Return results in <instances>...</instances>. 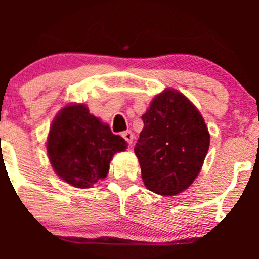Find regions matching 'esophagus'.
Instances as JSON below:
<instances>
[{
  "label": "esophagus",
  "mask_w": 259,
  "mask_h": 259,
  "mask_svg": "<svg viewBox=\"0 0 259 259\" xmlns=\"http://www.w3.org/2000/svg\"><path fill=\"white\" fill-rule=\"evenodd\" d=\"M121 136H123L124 140L127 142L129 145L133 144V140H134V134L130 132V130H126V132L121 133Z\"/></svg>",
  "instance_id": "34e87169"
}]
</instances>
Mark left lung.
<instances>
[{
  "mask_svg": "<svg viewBox=\"0 0 259 259\" xmlns=\"http://www.w3.org/2000/svg\"><path fill=\"white\" fill-rule=\"evenodd\" d=\"M134 148L145 186L175 196L194 183L209 148V133L198 109L177 90L157 95L142 115Z\"/></svg>",
  "mask_w": 259,
  "mask_h": 259,
  "instance_id": "obj_1",
  "label": "left lung"
}]
</instances>
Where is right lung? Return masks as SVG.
Masks as SVG:
<instances>
[{"mask_svg": "<svg viewBox=\"0 0 259 259\" xmlns=\"http://www.w3.org/2000/svg\"><path fill=\"white\" fill-rule=\"evenodd\" d=\"M126 147L125 140L90 114L85 105L61 109L47 138V154L55 171L79 189H88L106 178L112 157Z\"/></svg>", "mask_w": 259, "mask_h": 259, "instance_id": "right-lung-1", "label": "right lung"}]
</instances>
